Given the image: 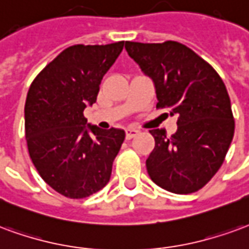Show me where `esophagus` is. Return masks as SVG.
Listing matches in <instances>:
<instances>
[{
	"label": "esophagus",
	"instance_id": "1",
	"mask_svg": "<svg viewBox=\"0 0 249 249\" xmlns=\"http://www.w3.org/2000/svg\"><path fill=\"white\" fill-rule=\"evenodd\" d=\"M139 131L137 128H127L126 130V139H132L134 137H137Z\"/></svg>",
	"mask_w": 249,
	"mask_h": 249
}]
</instances>
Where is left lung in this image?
Instances as JSON below:
<instances>
[{
  "instance_id": "1",
  "label": "left lung",
  "mask_w": 249,
  "mask_h": 249,
  "mask_svg": "<svg viewBox=\"0 0 249 249\" xmlns=\"http://www.w3.org/2000/svg\"><path fill=\"white\" fill-rule=\"evenodd\" d=\"M124 48L155 83L157 108L178 117L171 137L150 130L155 147L146 160L148 175L174 194L196 192L219 171L235 132L226 85L210 63L177 41H127Z\"/></svg>"
}]
</instances>
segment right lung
<instances>
[{"instance_id":"1","label":"right lung","mask_w":249,"mask_h":249,"mask_svg":"<svg viewBox=\"0 0 249 249\" xmlns=\"http://www.w3.org/2000/svg\"><path fill=\"white\" fill-rule=\"evenodd\" d=\"M124 41L72 45L43 67L25 103V137L33 164L58 194L83 199L102 190L124 131L86 126L83 110L97 102L103 75Z\"/></svg>"}]
</instances>
